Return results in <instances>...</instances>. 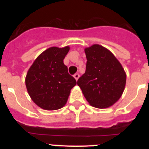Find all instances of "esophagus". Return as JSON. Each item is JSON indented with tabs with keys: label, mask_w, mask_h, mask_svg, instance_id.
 I'll return each instance as SVG.
<instances>
[{
	"label": "esophagus",
	"mask_w": 149,
	"mask_h": 149,
	"mask_svg": "<svg viewBox=\"0 0 149 149\" xmlns=\"http://www.w3.org/2000/svg\"><path fill=\"white\" fill-rule=\"evenodd\" d=\"M79 77H80V75H79V74H77V73H76L75 74H74V78H75L76 81H77V80H78Z\"/></svg>",
	"instance_id": "obj_1"
}]
</instances>
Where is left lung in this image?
Instances as JSON below:
<instances>
[{"mask_svg": "<svg viewBox=\"0 0 149 149\" xmlns=\"http://www.w3.org/2000/svg\"><path fill=\"white\" fill-rule=\"evenodd\" d=\"M85 73L77 81L91 106L99 109L111 107L121 98L126 84V73L119 61L107 48L98 44L84 49Z\"/></svg>", "mask_w": 149, "mask_h": 149, "instance_id": "left-lung-1", "label": "left lung"}]
</instances>
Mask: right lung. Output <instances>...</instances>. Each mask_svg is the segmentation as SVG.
Listing matches in <instances>:
<instances>
[{
  "mask_svg": "<svg viewBox=\"0 0 149 149\" xmlns=\"http://www.w3.org/2000/svg\"><path fill=\"white\" fill-rule=\"evenodd\" d=\"M69 49V46L51 47L39 54L29 68L25 78L27 90L33 101L42 109L62 108L77 84L63 63Z\"/></svg>",
  "mask_w": 149,
  "mask_h": 149,
  "instance_id": "obj_1",
  "label": "right lung"
}]
</instances>
